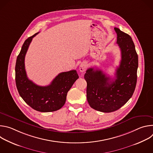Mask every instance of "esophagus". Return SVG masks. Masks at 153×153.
Wrapping results in <instances>:
<instances>
[{
    "label": "esophagus",
    "mask_w": 153,
    "mask_h": 153,
    "mask_svg": "<svg viewBox=\"0 0 153 153\" xmlns=\"http://www.w3.org/2000/svg\"><path fill=\"white\" fill-rule=\"evenodd\" d=\"M87 67H88V64L86 62H83L81 63L79 66V70L80 72H84L85 71Z\"/></svg>",
    "instance_id": "34e87169"
}]
</instances>
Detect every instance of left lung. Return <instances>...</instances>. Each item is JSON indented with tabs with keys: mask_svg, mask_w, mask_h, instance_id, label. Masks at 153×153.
Wrapping results in <instances>:
<instances>
[{
	"mask_svg": "<svg viewBox=\"0 0 153 153\" xmlns=\"http://www.w3.org/2000/svg\"><path fill=\"white\" fill-rule=\"evenodd\" d=\"M117 43L121 51V60L116 79L111 80L101 70L90 68L84 78L87 83L86 97L94 110L111 113L124 105L132 97L137 83L138 55L129 35L114 28Z\"/></svg>",
	"mask_w": 153,
	"mask_h": 153,
	"instance_id": "left-lung-1",
	"label": "left lung"
}]
</instances>
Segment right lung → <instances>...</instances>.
<instances>
[{"mask_svg":"<svg viewBox=\"0 0 153 153\" xmlns=\"http://www.w3.org/2000/svg\"><path fill=\"white\" fill-rule=\"evenodd\" d=\"M38 33L24 42L17 57L15 67L16 86L21 97L34 110L40 112L55 111L64 105L67 93L79 76L76 70L60 73L45 86H39L28 78L25 69V57L33 38Z\"/></svg>","mask_w":153,"mask_h":153,"instance_id":"add662e5","label":"right lung"}]
</instances>
